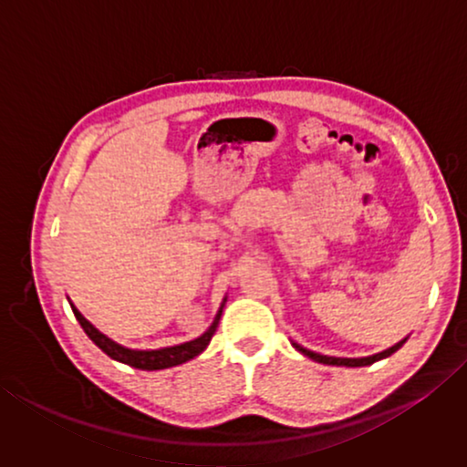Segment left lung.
Instances as JSON below:
<instances>
[{
	"mask_svg": "<svg viewBox=\"0 0 467 467\" xmlns=\"http://www.w3.org/2000/svg\"><path fill=\"white\" fill-rule=\"evenodd\" d=\"M406 342H408V337H404V339H401V342H398V344L391 346V348H387V350H383V352L373 354V357H362V358H337V357H326V354H317V352H313V350H306V348H303V346L296 344V342H290V344L295 346L298 352H303L305 357H309V358H311V360H315V362H321V365H336V367H368V365H373V362H377V360L391 357V354H393V352H398L400 348L404 346Z\"/></svg>",
	"mask_w": 467,
	"mask_h": 467,
	"instance_id": "left-lung-1",
	"label": "left lung"
}]
</instances>
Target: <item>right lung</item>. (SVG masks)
I'll return each mask as SVG.
<instances>
[{"instance_id": "obj_1", "label": "right lung", "mask_w": 467, "mask_h": 467, "mask_svg": "<svg viewBox=\"0 0 467 467\" xmlns=\"http://www.w3.org/2000/svg\"><path fill=\"white\" fill-rule=\"evenodd\" d=\"M226 298H223V303H220V309L216 313L214 321H212V326L203 331L200 337L192 339V342H183V344H177V346H167V348H158V350H133V348L128 346H121L117 344L115 339L107 337L102 331H99L97 327L92 326L88 319H84V315L76 309L72 300H69V306H72V311L76 315L78 323H80L84 334L88 336L94 344H97L102 352L107 354L117 362H123V365H130L133 368H141V370H161V368H169V367H177V365H183V362L195 358L197 354H202L205 348H208L212 336L216 334L218 329V323L220 317H223V309L226 305Z\"/></svg>"}]
</instances>
